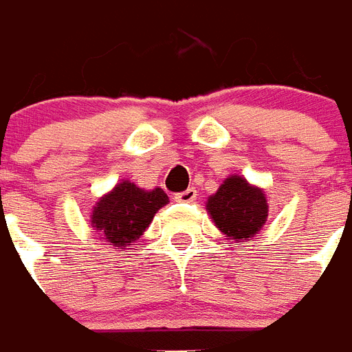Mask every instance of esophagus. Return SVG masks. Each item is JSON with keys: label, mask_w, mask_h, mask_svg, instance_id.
<instances>
[{"label": "esophagus", "mask_w": 352, "mask_h": 352, "mask_svg": "<svg viewBox=\"0 0 352 352\" xmlns=\"http://www.w3.org/2000/svg\"><path fill=\"white\" fill-rule=\"evenodd\" d=\"M196 196H198V194H196V189H192V187H190V189L184 190V192L176 194V196H174V199H176V201H182V204H190V201H194V199H196Z\"/></svg>", "instance_id": "esophagus-1"}]
</instances>
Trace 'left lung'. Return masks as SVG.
Wrapping results in <instances>:
<instances>
[{
  "label": "left lung",
  "mask_w": 352,
  "mask_h": 352,
  "mask_svg": "<svg viewBox=\"0 0 352 352\" xmlns=\"http://www.w3.org/2000/svg\"><path fill=\"white\" fill-rule=\"evenodd\" d=\"M207 212L227 240L240 245L241 241L254 240L265 225L269 205L260 187L251 185L240 174H232L225 178L216 194L209 196Z\"/></svg>",
  "instance_id": "1"
}]
</instances>
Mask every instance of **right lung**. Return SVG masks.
Wrapping results in <instances>:
<instances>
[{
    "mask_svg": "<svg viewBox=\"0 0 352 352\" xmlns=\"http://www.w3.org/2000/svg\"><path fill=\"white\" fill-rule=\"evenodd\" d=\"M167 204L168 196L162 189L143 190L125 179L94 205L91 225L109 245L127 249L140 240L154 214Z\"/></svg>",
    "mask_w": 352,
    "mask_h": 352,
    "instance_id": "right-lung-1",
    "label": "right lung"
}]
</instances>
